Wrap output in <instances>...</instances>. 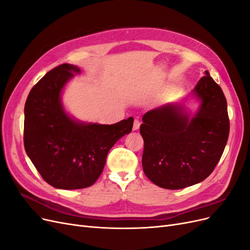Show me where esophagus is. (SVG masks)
Segmentation results:
<instances>
[{
	"mask_svg": "<svg viewBox=\"0 0 250 250\" xmlns=\"http://www.w3.org/2000/svg\"><path fill=\"white\" fill-rule=\"evenodd\" d=\"M140 125H141V122H140V121H139L138 119H135V120H134V122H133V127H132V129H133V130H138L139 128H140Z\"/></svg>",
	"mask_w": 250,
	"mask_h": 250,
	"instance_id": "obj_1",
	"label": "esophagus"
}]
</instances>
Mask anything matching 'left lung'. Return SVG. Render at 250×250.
I'll use <instances>...</instances> for the list:
<instances>
[{
	"label": "left lung",
	"instance_id": "obj_1",
	"mask_svg": "<svg viewBox=\"0 0 250 250\" xmlns=\"http://www.w3.org/2000/svg\"><path fill=\"white\" fill-rule=\"evenodd\" d=\"M192 93L199 101L193 116L179 103H169L147 111L142 119L144 173L154 185L169 190L206 179L229 139L228 103L208 71Z\"/></svg>",
	"mask_w": 250,
	"mask_h": 250
}]
</instances>
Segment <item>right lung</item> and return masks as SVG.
Instances as JSON below:
<instances>
[{"mask_svg": "<svg viewBox=\"0 0 250 250\" xmlns=\"http://www.w3.org/2000/svg\"><path fill=\"white\" fill-rule=\"evenodd\" d=\"M80 69L60 64L30 90L25 104L26 153L44 181L62 190L84 188L95 184L110 148L131 132L133 118L103 125L75 120L62 102L67 82Z\"/></svg>", "mask_w": 250, "mask_h": 250, "instance_id": "add662e5", "label": "right lung"}]
</instances>
